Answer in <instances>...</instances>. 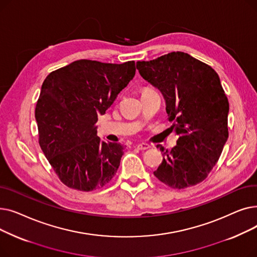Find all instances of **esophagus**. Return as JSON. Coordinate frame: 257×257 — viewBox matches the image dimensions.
I'll list each match as a JSON object with an SVG mask.
<instances>
[{
  "label": "esophagus",
  "mask_w": 257,
  "mask_h": 257,
  "mask_svg": "<svg viewBox=\"0 0 257 257\" xmlns=\"http://www.w3.org/2000/svg\"><path fill=\"white\" fill-rule=\"evenodd\" d=\"M137 148L139 150H148V149H150V145H148V144H145V143H142V144H138L137 145Z\"/></svg>",
  "instance_id": "34e87169"
}]
</instances>
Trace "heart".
<instances>
[{
	"label": "heart",
	"mask_w": 257,
	"mask_h": 257,
	"mask_svg": "<svg viewBox=\"0 0 257 257\" xmlns=\"http://www.w3.org/2000/svg\"><path fill=\"white\" fill-rule=\"evenodd\" d=\"M145 90H148V88H147V89H145Z\"/></svg>",
	"instance_id": "1"
}]
</instances>
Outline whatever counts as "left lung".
Returning <instances> with one entry per match:
<instances>
[{"instance_id": "1", "label": "left lung", "mask_w": 257, "mask_h": 257, "mask_svg": "<svg viewBox=\"0 0 257 257\" xmlns=\"http://www.w3.org/2000/svg\"><path fill=\"white\" fill-rule=\"evenodd\" d=\"M137 69L163 93L171 128L179 137L171 152L160 146L164 159L155 177L178 190L202 182L228 139L229 103L219 75L183 52L138 61Z\"/></svg>"}]
</instances>
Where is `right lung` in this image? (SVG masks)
<instances>
[{
    "mask_svg": "<svg viewBox=\"0 0 257 257\" xmlns=\"http://www.w3.org/2000/svg\"><path fill=\"white\" fill-rule=\"evenodd\" d=\"M136 62L81 59L50 73L35 108L39 146L60 181L90 192L109 183L124 146L101 142L98 116L136 75Z\"/></svg>",
    "mask_w": 257,
    "mask_h": 257,
    "instance_id": "add662e5",
    "label": "right lung"
}]
</instances>
